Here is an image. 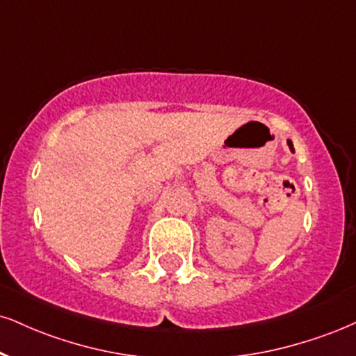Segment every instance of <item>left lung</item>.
<instances>
[{
  "label": "left lung",
  "mask_w": 356,
  "mask_h": 356,
  "mask_svg": "<svg viewBox=\"0 0 356 356\" xmlns=\"http://www.w3.org/2000/svg\"><path fill=\"white\" fill-rule=\"evenodd\" d=\"M286 144H289L290 151H292V152H295V151H293V144H292V140H290V139H289V140H286Z\"/></svg>",
  "instance_id": "obj_1"
}]
</instances>
